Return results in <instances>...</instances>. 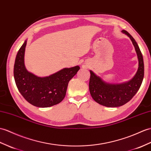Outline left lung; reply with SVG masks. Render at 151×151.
<instances>
[{"instance_id": "8db88e82", "label": "left lung", "mask_w": 151, "mask_h": 151, "mask_svg": "<svg viewBox=\"0 0 151 151\" xmlns=\"http://www.w3.org/2000/svg\"><path fill=\"white\" fill-rule=\"evenodd\" d=\"M122 32L129 37L134 45L138 60V68L133 78L127 82L113 83L104 81L90 70L89 91L93 100L101 106L108 107H120L130 101L138 92L144 76L143 56L138 44L127 31Z\"/></svg>"}]
</instances>
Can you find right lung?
I'll return each instance as SVG.
<instances>
[{"mask_svg": "<svg viewBox=\"0 0 151 151\" xmlns=\"http://www.w3.org/2000/svg\"><path fill=\"white\" fill-rule=\"evenodd\" d=\"M26 44L27 40L17 52L14 64V78L19 92L28 102L38 107H48L61 102L69 80L80 69L79 65L64 68L47 76H38L28 71L24 64Z\"/></svg>", "mask_w": 151, "mask_h": 151, "instance_id": "1", "label": "right lung"}]
</instances>
